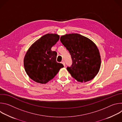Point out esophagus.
<instances>
[{"mask_svg": "<svg viewBox=\"0 0 122 122\" xmlns=\"http://www.w3.org/2000/svg\"><path fill=\"white\" fill-rule=\"evenodd\" d=\"M61 63H62V64H63L64 66H65L66 65H65V62H64V61H62L61 62Z\"/></svg>", "mask_w": 122, "mask_h": 122, "instance_id": "esophagus-1", "label": "esophagus"}]
</instances>
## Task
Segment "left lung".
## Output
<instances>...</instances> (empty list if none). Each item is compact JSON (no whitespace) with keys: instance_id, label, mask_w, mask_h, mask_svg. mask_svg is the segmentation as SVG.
Masks as SVG:
<instances>
[{"instance_id":"left-lung-1","label":"left lung","mask_w":122,"mask_h":122,"mask_svg":"<svg viewBox=\"0 0 122 122\" xmlns=\"http://www.w3.org/2000/svg\"><path fill=\"white\" fill-rule=\"evenodd\" d=\"M60 41L71 55L72 64L66 69L71 76L81 82L94 79L101 65L99 51L94 42L77 33L62 36Z\"/></svg>"}]
</instances>
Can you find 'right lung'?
<instances>
[{
    "instance_id": "1",
    "label": "right lung",
    "mask_w": 122,
    "mask_h": 122,
    "mask_svg": "<svg viewBox=\"0 0 122 122\" xmlns=\"http://www.w3.org/2000/svg\"><path fill=\"white\" fill-rule=\"evenodd\" d=\"M59 39V36L56 34H47L28 49L24 60V67L27 74L34 81L45 84L64 67L56 61V52L51 50Z\"/></svg>"
}]
</instances>
